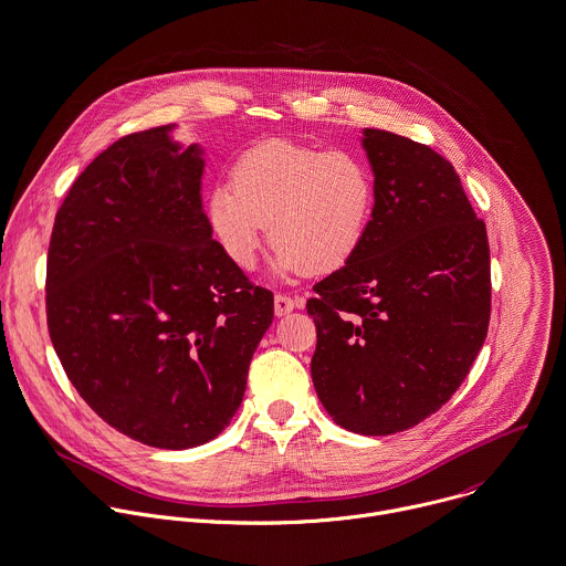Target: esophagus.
<instances>
[{
	"label": "esophagus",
	"mask_w": 566,
	"mask_h": 566,
	"mask_svg": "<svg viewBox=\"0 0 566 566\" xmlns=\"http://www.w3.org/2000/svg\"><path fill=\"white\" fill-rule=\"evenodd\" d=\"M297 306H302V300H293V297H289V295H275V315L277 317H284V315H289L293 308H297Z\"/></svg>",
	"instance_id": "1"
}]
</instances>
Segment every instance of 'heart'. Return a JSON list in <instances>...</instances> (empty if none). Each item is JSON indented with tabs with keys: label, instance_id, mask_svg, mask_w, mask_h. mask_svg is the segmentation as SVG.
Wrapping results in <instances>:
<instances>
[{
	"label": "heart",
	"instance_id": "b5f03b06",
	"mask_svg": "<svg viewBox=\"0 0 566 566\" xmlns=\"http://www.w3.org/2000/svg\"><path fill=\"white\" fill-rule=\"evenodd\" d=\"M375 209V178L348 151L269 140L244 151L231 185H213L207 220L227 258L251 271L266 235L284 277L333 273L361 249Z\"/></svg>",
	"mask_w": 566,
	"mask_h": 566
}]
</instances>
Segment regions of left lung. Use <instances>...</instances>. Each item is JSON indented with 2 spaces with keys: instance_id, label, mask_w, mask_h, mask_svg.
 <instances>
[{
  "instance_id": "1",
  "label": "left lung",
  "mask_w": 566,
  "mask_h": 566,
  "mask_svg": "<svg viewBox=\"0 0 566 566\" xmlns=\"http://www.w3.org/2000/svg\"><path fill=\"white\" fill-rule=\"evenodd\" d=\"M375 209L357 255L313 286V386L355 434L403 432L459 390L488 337L490 244L452 163L364 129Z\"/></svg>"
}]
</instances>
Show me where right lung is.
<instances>
[{"label": "right lung", "mask_w": 566, "mask_h": 566, "mask_svg": "<svg viewBox=\"0 0 566 566\" xmlns=\"http://www.w3.org/2000/svg\"><path fill=\"white\" fill-rule=\"evenodd\" d=\"M176 125L118 138L56 211L48 331L83 401L160 450L216 439L238 412L273 293L235 266L202 211L205 149Z\"/></svg>", "instance_id": "add662e5"}]
</instances>
